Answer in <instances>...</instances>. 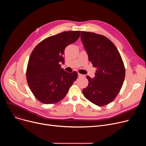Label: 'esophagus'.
<instances>
[{"label": "esophagus", "instance_id": "34e87169", "mask_svg": "<svg viewBox=\"0 0 146 146\" xmlns=\"http://www.w3.org/2000/svg\"><path fill=\"white\" fill-rule=\"evenodd\" d=\"M78 76H79V78H85V75H83V74L78 73Z\"/></svg>", "mask_w": 146, "mask_h": 146}]
</instances>
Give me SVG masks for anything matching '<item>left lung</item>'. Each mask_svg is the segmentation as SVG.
<instances>
[{
	"label": "left lung",
	"mask_w": 146,
	"mask_h": 146,
	"mask_svg": "<svg viewBox=\"0 0 146 146\" xmlns=\"http://www.w3.org/2000/svg\"><path fill=\"white\" fill-rule=\"evenodd\" d=\"M81 40L93 67L96 68L94 79L87 76L88 86L83 89L88 100L99 106L112 102L121 89L125 69L120 54L113 43L106 36L82 31Z\"/></svg>",
	"instance_id": "1"
}]
</instances>
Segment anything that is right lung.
Segmentation results:
<instances>
[{"label": "right lung", "instance_id": "right-lung-1", "mask_svg": "<svg viewBox=\"0 0 146 146\" xmlns=\"http://www.w3.org/2000/svg\"><path fill=\"white\" fill-rule=\"evenodd\" d=\"M80 32L68 31L49 36L38 44L31 54L27 80L40 102L52 104L62 100L77 79V72H66L60 63H64L65 48L78 40Z\"/></svg>", "mask_w": 146, "mask_h": 146}]
</instances>
